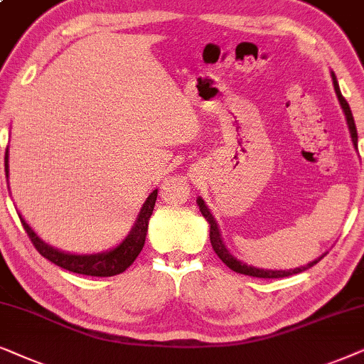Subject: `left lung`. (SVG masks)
Instances as JSON below:
<instances>
[{
  "instance_id": "obj_1",
  "label": "left lung",
  "mask_w": 364,
  "mask_h": 364,
  "mask_svg": "<svg viewBox=\"0 0 364 364\" xmlns=\"http://www.w3.org/2000/svg\"><path fill=\"white\" fill-rule=\"evenodd\" d=\"M333 76V85H334V91H336V96L338 100H340V103L343 106V111H345L346 114V121H348V128H350V133H351V139L353 143H358V133H356V124H355V119H353V114H351V109H350V105H348V101L343 98L341 91H340V86H338V81L336 77ZM198 206H200V211L201 215L206 218L208 223H210V241H211V246L213 250H215V253L218 255V258H220L223 263L226 266H230L232 271H236V273H241V274H248V276H255V278H287V276H291V274H298L301 273V271L311 268L318 263L319 258L316 261H313V263H309L306 266H301V268H296V269H289V271H269V269H258V268H253V266H248L245 263H241L236 258H232L230 255V251L225 248V245H223V240H221V235H220V230H218V225L216 221L213 220L210 210H208L205 201L201 200V198H198Z\"/></svg>"
}]
</instances>
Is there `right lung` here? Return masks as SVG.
<instances>
[{
  "mask_svg": "<svg viewBox=\"0 0 364 364\" xmlns=\"http://www.w3.org/2000/svg\"><path fill=\"white\" fill-rule=\"evenodd\" d=\"M4 173L8 176V149L4 154ZM158 190H154L151 195L148 196L146 203H144L141 211H139L136 225L133 226L132 232L128 235L123 243L116 246L114 250L108 251V253L101 255H91V256H80V255H70L58 251L51 246L38 238L36 232L28 226V223L19 216L21 225L26 231V235L30 236L31 243L38 250V253L45 256L46 259H50L51 263L61 266L63 269L73 271L77 274H88V276H114L123 273L126 268H129V264L138 258V255L141 253L144 240H146V231H148V220L151 216L154 203H156Z\"/></svg>",
  "mask_w": 364,
  "mask_h": 364,
  "instance_id": "1",
  "label": "right lung"
}]
</instances>
